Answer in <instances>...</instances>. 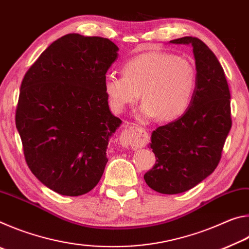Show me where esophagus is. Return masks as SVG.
I'll return each instance as SVG.
<instances>
[{
  "mask_svg": "<svg viewBox=\"0 0 249 249\" xmlns=\"http://www.w3.org/2000/svg\"><path fill=\"white\" fill-rule=\"evenodd\" d=\"M148 133L137 125H129L120 136V144L128 148V147H144L148 142Z\"/></svg>",
  "mask_w": 249,
  "mask_h": 249,
  "instance_id": "34e87169",
  "label": "esophagus"
}]
</instances>
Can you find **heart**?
<instances>
[{
    "mask_svg": "<svg viewBox=\"0 0 249 249\" xmlns=\"http://www.w3.org/2000/svg\"><path fill=\"white\" fill-rule=\"evenodd\" d=\"M197 72L187 58L169 53L151 52L129 59L123 66V75L108 74L104 92L111 107L121 112L140 96L142 117L158 121L175 120L187 111L195 95Z\"/></svg>",
    "mask_w": 249,
    "mask_h": 249,
    "instance_id": "obj_1",
    "label": "heart"
}]
</instances>
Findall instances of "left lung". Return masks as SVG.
I'll return each instance as SVG.
<instances>
[{
  "label": "left lung",
  "instance_id": "left-lung-1",
  "mask_svg": "<svg viewBox=\"0 0 249 249\" xmlns=\"http://www.w3.org/2000/svg\"><path fill=\"white\" fill-rule=\"evenodd\" d=\"M170 44L190 45L197 72L190 105L178 120L151 134L156 163L144 179L163 195L188 191L215 170L231 127V93L220 61L203 41L182 37Z\"/></svg>",
  "mask_w": 249,
  "mask_h": 249
}]
</instances>
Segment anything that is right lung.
I'll return each mask as SVG.
<instances>
[{"label":"right lung","mask_w":249,"mask_h":249,"mask_svg":"<svg viewBox=\"0 0 249 249\" xmlns=\"http://www.w3.org/2000/svg\"><path fill=\"white\" fill-rule=\"evenodd\" d=\"M117 52L107 38L68 34L23 79L15 123L25 159L59 195H86L103 175L109 138L122 124L109 111L103 86Z\"/></svg>","instance_id":"obj_1"}]
</instances>
